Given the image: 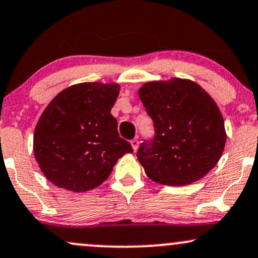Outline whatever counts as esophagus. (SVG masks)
<instances>
[{
    "label": "esophagus",
    "instance_id": "1",
    "mask_svg": "<svg viewBox=\"0 0 258 258\" xmlns=\"http://www.w3.org/2000/svg\"><path fill=\"white\" fill-rule=\"evenodd\" d=\"M131 146H132V148H133V150H135V152H137V149H138V146H139L138 138H135V139H132V141H131Z\"/></svg>",
    "mask_w": 258,
    "mask_h": 258
}]
</instances>
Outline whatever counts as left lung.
<instances>
[{
	"mask_svg": "<svg viewBox=\"0 0 258 258\" xmlns=\"http://www.w3.org/2000/svg\"><path fill=\"white\" fill-rule=\"evenodd\" d=\"M138 96L155 127L137 159L154 182L171 186L191 184L216 166L226 146L221 110L212 97L186 79L146 82Z\"/></svg>",
	"mask_w": 258,
	"mask_h": 258,
	"instance_id": "obj_1",
	"label": "left lung"
}]
</instances>
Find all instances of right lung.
<instances>
[{
	"label": "right lung",
	"mask_w": 258,
	"mask_h": 258,
	"mask_svg": "<svg viewBox=\"0 0 258 258\" xmlns=\"http://www.w3.org/2000/svg\"><path fill=\"white\" fill-rule=\"evenodd\" d=\"M119 93L115 82H82L59 92L46 106L35 127L34 154L49 182L75 193L92 190L117 160L133 153L110 114Z\"/></svg>",
	"instance_id": "1"
}]
</instances>
